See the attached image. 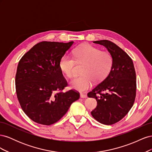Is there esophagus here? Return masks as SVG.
I'll list each match as a JSON object with an SVG mask.
<instances>
[{
	"instance_id": "1",
	"label": "esophagus",
	"mask_w": 152,
	"mask_h": 152,
	"mask_svg": "<svg viewBox=\"0 0 152 152\" xmlns=\"http://www.w3.org/2000/svg\"><path fill=\"white\" fill-rule=\"evenodd\" d=\"M80 97L81 98H87V94H80Z\"/></svg>"
}]
</instances>
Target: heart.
<instances>
[{
	"label": "heart",
	"instance_id": "b5f03b06",
	"mask_svg": "<svg viewBox=\"0 0 152 152\" xmlns=\"http://www.w3.org/2000/svg\"><path fill=\"white\" fill-rule=\"evenodd\" d=\"M75 61L79 64H85L82 73L84 75L73 79L72 88L85 92L91 88L95 82L102 81L107 76L112 66L113 59L110 54L101 50L89 44L82 45L73 51ZM59 66L68 78L75 77V61L72 57L65 54L59 61Z\"/></svg>",
	"mask_w": 152,
	"mask_h": 152
}]
</instances>
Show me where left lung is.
<instances>
[{
  "mask_svg": "<svg viewBox=\"0 0 152 152\" xmlns=\"http://www.w3.org/2000/svg\"><path fill=\"white\" fill-rule=\"evenodd\" d=\"M93 42L107 49L113 63L108 76L87 94L89 98L97 101V107L91 115L99 122L112 125L125 117L134 104L136 91L135 69L132 59L115 44L107 40ZM103 91L106 93L102 94ZM96 94L100 96H96Z\"/></svg>",
  "mask_w": 152,
  "mask_h": 152,
  "instance_id": "left-lung-1",
  "label": "left lung"
}]
</instances>
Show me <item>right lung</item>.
<instances>
[{"mask_svg":"<svg viewBox=\"0 0 152 152\" xmlns=\"http://www.w3.org/2000/svg\"><path fill=\"white\" fill-rule=\"evenodd\" d=\"M68 43L43 42L35 45L18 63L16 79L18 99L31 120L42 125L56 123L65 115L80 95L67 86L59 61L70 48Z\"/></svg>","mask_w":152,"mask_h":152,"instance_id":"right-lung-1","label":"right lung"}]
</instances>
